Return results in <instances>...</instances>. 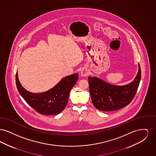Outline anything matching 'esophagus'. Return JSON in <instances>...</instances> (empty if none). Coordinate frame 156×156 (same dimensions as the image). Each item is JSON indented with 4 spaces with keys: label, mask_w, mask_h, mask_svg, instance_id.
Returning <instances> with one entry per match:
<instances>
[{
    "label": "esophagus",
    "mask_w": 156,
    "mask_h": 156,
    "mask_svg": "<svg viewBox=\"0 0 156 156\" xmlns=\"http://www.w3.org/2000/svg\"><path fill=\"white\" fill-rule=\"evenodd\" d=\"M81 75L83 76H87L89 75V71L87 69H82L81 71Z\"/></svg>",
    "instance_id": "34e87169"
}]
</instances>
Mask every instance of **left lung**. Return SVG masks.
Here are the masks:
<instances>
[{"mask_svg":"<svg viewBox=\"0 0 156 156\" xmlns=\"http://www.w3.org/2000/svg\"><path fill=\"white\" fill-rule=\"evenodd\" d=\"M134 81L125 86L111 85L97 77L88 78L89 89L92 102L99 111H113L130 104L138 89L141 79V69Z\"/></svg>","mask_w":156,"mask_h":156,"instance_id":"left-lung-1","label":"left lung"}]
</instances>
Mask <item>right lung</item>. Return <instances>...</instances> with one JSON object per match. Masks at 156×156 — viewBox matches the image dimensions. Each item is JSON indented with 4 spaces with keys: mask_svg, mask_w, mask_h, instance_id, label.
I'll return each instance as SVG.
<instances>
[{
    "mask_svg": "<svg viewBox=\"0 0 156 156\" xmlns=\"http://www.w3.org/2000/svg\"><path fill=\"white\" fill-rule=\"evenodd\" d=\"M78 80V74L71 75L61 80L52 89L43 93L33 94L23 87L17 73L16 74L17 88L21 96L36 111L45 115H57L65 109L69 92Z\"/></svg>",
    "mask_w": 156,
    "mask_h": 156,
    "instance_id": "1",
    "label": "right lung"
}]
</instances>
